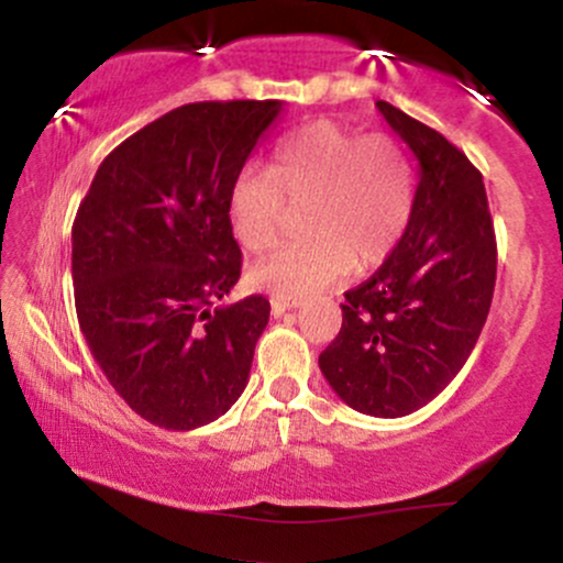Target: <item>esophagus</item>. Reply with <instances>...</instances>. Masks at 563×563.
Wrapping results in <instances>:
<instances>
[{"label": "esophagus", "mask_w": 563, "mask_h": 563, "mask_svg": "<svg viewBox=\"0 0 563 563\" xmlns=\"http://www.w3.org/2000/svg\"><path fill=\"white\" fill-rule=\"evenodd\" d=\"M299 299H277V296H275V299H273V309H275V314H283V312H286V309H296V307H299Z\"/></svg>", "instance_id": "obj_1"}]
</instances>
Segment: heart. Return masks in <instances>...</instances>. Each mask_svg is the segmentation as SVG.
<instances>
[{"instance_id": "obj_1", "label": "heart", "mask_w": 563, "mask_h": 563, "mask_svg": "<svg viewBox=\"0 0 563 563\" xmlns=\"http://www.w3.org/2000/svg\"><path fill=\"white\" fill-rule=\"evenodd\" d=\"M301 235L254 264L249 280L277 299H303L346 273L376 267L405 238L416 185L405 151L386 134H360L314 121L275 147L273 166H245L232 179V235L251 254L280 241L290 209H301Z\"/></svg>"}]
</instances>
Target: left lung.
<instances>
[{
	"label": "left lung",
	"instance_id": "obj_1",
	"mask_svg": "<svg viewBox=\"0 0 563 563\" xmlns=\"http://www.w3.org/2000/svg\"><path fill=\"white\" fill-rule=\"evenodd\" d=\"M376 106L416 153L421 183L394 254L344 294V322L320 371L357 412L399 418L429 405L466 365L493 303L497 243L466 153L389 102Z\"/></svg>",
	"mask_w": 563,
	"mask_h": 563
}]
</instances>
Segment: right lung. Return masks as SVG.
<instances>
[{
	"label": "right lung",
	"instance_id": "obj_1",
	"mask_svg": "<svg viewBox=\"0 0 563 563\" xmlns=\"http://www.w3.org/2000/svg\"><path fill=\"white\" fill-rule=\"evenodd\" d=\"M277 100L174 108L106 156L76 211V314L106 378L145 421L190 431L235 405L269 320L241 277L228 196Z\"/></svg>",
	"mask_w": 563,
	"mask_h": 563
}]
</instances>
